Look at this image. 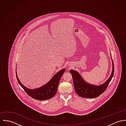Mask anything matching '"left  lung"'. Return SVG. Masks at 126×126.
Returning <instances> with one entry per match:
<instances>
[{
    "label": "left lung",
    "mask_w": 126,
    "mask_h": 126,
    "mask_svg": "<svg viewBox=\"0 0 126 126\" xmlns=\"http://www.w3.org/2000/svg\"><path fill=\"white\" fill-rule=\"evenodd\" d=\"M110 57L112 60L111 55ZM112 70L109 78L104 83L100 85H95L86 82L81 76L74 70H70V73L72 75L73 84L76 93L80 96L84 98H95L102 94L108 87L111 80L114 74V64L112 60Z\"/></svg>",
    "instance_id": "left-lung-1"
}]
</instances>
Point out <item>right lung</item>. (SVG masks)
Listing matches in <instances>:
<instances>
[{"instance_id":"add662e5","label":"right lung","mask_w":126,"mask_h":126,"mask_svg":"<svg viewBox=\"0 0 126 126\" xmlns=\"http://www.w3.org/2000/svg\"><path fill=\"white\" fill-rule=\"evenodd\" d=\"M65 71L64 68L60 70L54 75L47 83L38 88L33 89H29L21 83L16 71V75L19 84L29 96L36 100H45L52 98L56 94L60 79Z\"/></svg>"}]
</instances>
